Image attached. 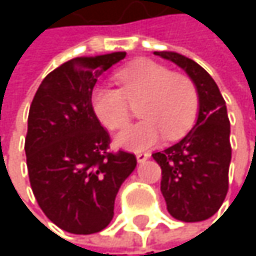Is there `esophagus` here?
Returning <instances> with one entry per match:
<instances>
[{
    "instance_id": "34e87169",
    "label": "esophagus",
    "mask_w": 256,
    "mask_h": 256,
    "mask_svg": "<svg viewBox=\"0 0 256 256\" xmlns=\"http://www.w3.org/2000/svg\"><path fill=\"white\" fill-rule=\"evenodd\" d=\"M150 152H136V158H138V162L139 163H142V162H145V160H148L150 158Z\"/></svg>"
}]
</instances>
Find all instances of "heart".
<instances>
[{
  "instance_id": "1",
  "label": "heart",
  "mask_w": 256,
  "mask_h": 256,
  "mask_svg": "<svg viewBox=\"0 0 256 256\" xmlns=\"http://www.w3.org/2000/svg\"><path fill=\"white\" fill-rule=\"evenodd\" d=\"M118 88L99 86L92 105L99 122L110 130L123 128L139 105L136 124L117 136V144L132 151L156 145L164 134L168 140L180 138L192 124L198 108V92L194 81L180 72H172L154 60H138L114 74Z\"/></svg>"
}]
</instances>
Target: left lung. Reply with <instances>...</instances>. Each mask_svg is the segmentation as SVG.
Returning <instances> with one entry per match:
<instances>
[{
    "label": "left lung",
    "instance_id": "8db88e82",
    "mask_svg": "<svg viewBox=\"0 0 256 256\" xmlns=\"http://www.w3.org/2000/svg\"><path fill=\"white\" fill-rule=\"evenodd\" d=\"M180 66L198 92V118L178 144L154 152L162 168V194L169 214L184 222H198L218 212L228 191L230 120L226 100L198 64L174 53L154 52Z\"/></svg>",
    "mask_w": 256,
    "mask_h": 256
}]
</instances>
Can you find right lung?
I'll return each instance as SVG.
<instances>
[{
	"mask_svg": "<svg viewBox=\"0 0 256 256\" xmlns=\"http://www.w3.org/2000/svg\"><path fill=\"white\" fill-rule=\"evenodd\" d=\"M124 52L76 58L40 84L28 116L25 152L32 192L46 216L72 234L102 231L116 196L136 168L134 154L111 151L92 105L98 77Z\"/></svg>",
	"mask_w": 256,
	"mask_h": 256,
	"instance_id": "obj_1",
	"label": "right lung"
}]
</instances>
